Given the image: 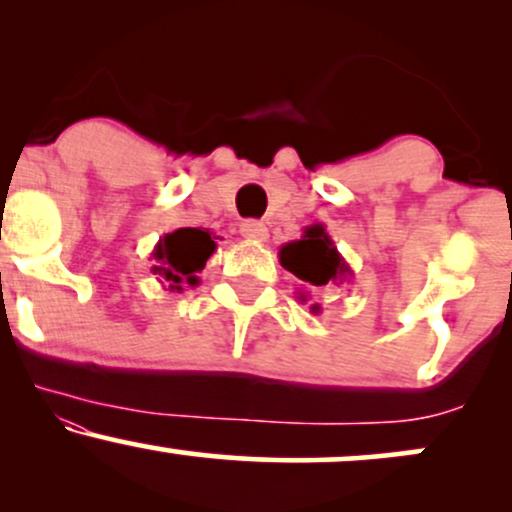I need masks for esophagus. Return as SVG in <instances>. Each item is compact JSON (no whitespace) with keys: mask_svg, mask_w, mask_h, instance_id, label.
Wrapping results in <instances>:
<instances>
[{"mask_svg":"<svg viewBox=\"0 0 512 512\" xmlns=\"http://www.w3.org/2000/svg\"><path fill=\"white\" fill-rule=\"evenodd\" d=\"M240 233H243V238H248V240H267L269 238L267 226H264L262 221H252V219L240 223Z\"/></svg>","mask_w":512,"mask_h":512,"instance_id":"obj_1","label":"esophagus"}]
</instances>
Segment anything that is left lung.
I'll return each mask as SVG.
<instances>
[{
    "label": "left lung",
    "instance_id": "8db88e82",
    "mask_svg": "<svg viewBox=\"0 0 512 512\" xmlns=\"http://www.w3.org/2000/svg\"><path fill=\"white\" fill-rule=\"evenodd\" d=\"M281 267L289 269L298 279H303L310 286H342L349 284L354 269L346 264V260L339 255L337 245L327 233L322 223H313V226L303 228V236L291 243L281 245L279 250ZM301 301H308V296L301 293ZM313 313H320V305H310Z\"/></svg>",
    "mask_w": 512,
    "mask_h": 512
}]
</instances>
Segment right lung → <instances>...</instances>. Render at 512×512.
I'll list each match as a JSON object with an SVG mask.
<instances>
[{
    "mask_svg": "<svg viewBox=\"0 0 512 512\" xmlns=\"http://www.w3.org/2000/svg\"><path fill=\"white\" fill-rule=\"evenodd\" d=\"M214 238L209 228H178L166 233L151 252V274H156L158 284L168 291L182 293L185 286H197V274L216 252Z\"/></svg>",
    "mask_w": 512,
    "mask_h": 512,
    "instance_id": "right-lung-1",
    "label": "right lung"
}]
</instances>
